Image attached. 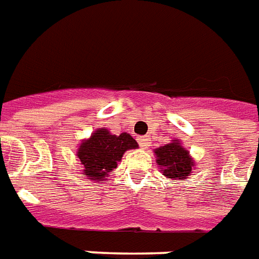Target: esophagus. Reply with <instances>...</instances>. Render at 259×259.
Here are the masks:
<instances>
[{
    "instance_id": "obj_1",
    "label": "esophagus",
    "mask_w": 259,
    "mask_h": 259,
    "mask_svg": "<svg viewBox=\"0 0 259 259\" xmlns=\"http://www.w3.org/2000/svg\"><path fill=\"white\" fill-rule=\"evenodd\" d=\"M150 138L149 137H143V138H139V145L142 146L143 149H146L148 146H150Z\"/></svg>"
}]
</instances>
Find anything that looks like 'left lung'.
Segmentation results:
<instances>
[{"label":"left lung","instance_id":"left-lung-1","mask_svg":"<svg viewBox=\"0 0 259 259\" xmlns=\"http://www.w3.org/2000/svg\"><path fill=\"white\" fill-rule=\"evenodd\" d=\"M154 154L163 175L171 179L172 182L184 181L192 172L194 165L193 158L190 157L189 152L177 139L156 149Z\"/></svg>","mask_w":259,"mask_h":259}]
</instances>
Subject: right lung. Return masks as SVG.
<instances>
[{"label": "right lung", "mask_w": 259, "mask_h": 259, "mask_svg": "<svg viewBox=\"0 0 259 259\" xmlns=\"http://www.w3.org/2000/svg\"><path fill=\"white\" fill-rule=\"evenodd\" d=\"M137 148V141L127 132L111 135L110 131L101 128L90 139L81 142L77 156L84 165V177L92 181H103L116 168L124 153Z\"/></svg>", "instance_id": "right-lung-1"}]
</instances>
